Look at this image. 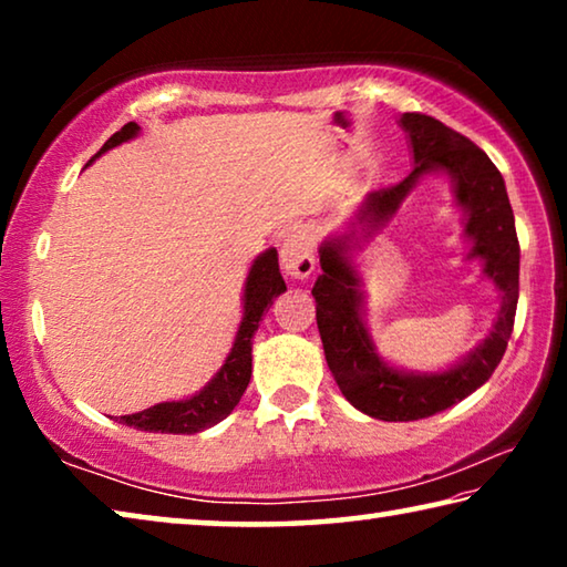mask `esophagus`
Returning <instances> with one entry per match:
<instances>
[{
	"label": "esophagus",
	"mask_w": 567,
	"mask_h": 567,
	"mask_svg": "<svg viewBox=\"0 0 567 567\" xmlns=\"http://www.w3.org/2000/svg\"><path fill=\"white\" fill-rule=\"evenodd\" d=\"M315 252H318V243H315V233L310 227L290 229L280 249L282 270L297 277V280H305L315 270Z\"/></svg>",
	"instance_id": "esophagus-1"
}]
</instances>
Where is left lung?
Instances as JSON below:
<instances>
[{
  "instance_id": "1",
  "label": "left lung",
  "mask_w": 567,
  "mask_h": 567,
  "mask_svg": "<svg viewBox=\"0 0 567 567\" xmlns=\"http://www.w3.org/2000/svg\"><path fill=\"white\" fill-rule=\"evenodd\" d=\"M400 124L410 134L415 167L398 185L368 195L360 219L378 227L398 213L400 203L422 175L435 169L447 172L455 182L457 205L467 213L465 235L473 239L467 257H483V272L497 285L503 300L491 338L463 362L437 375H412L390 368L372 348L360 320V277L344 257L350 237L330 239L320 247L322 275L312 287V297L318 302L324 360L350 405L385 422L430 417L487 382L501 364L513 334L517 292H520V245H517L515 217L503 175L491 157L475 142L427 114L405 112Z\"/></svg>"
}]
</instances>
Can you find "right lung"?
<instances>
[{"mask_svg":"<svg viewBox=\"0 0 567 567\" xmlns=\"http://www.w3.org/2000/svg\"><path fill=\"white\" fill-rule=\"evenodd\" d=\"M140 127L134 122H127L120 132H114L112 137L104 142V147L94 157H100L102 152L122 145V142L132 140ZM94 157L90 162H94ZM285 280L280 275V265H277V249H267L257 257L252 270L247 275L245 282V315L239 322L237 338L233 344V352L227 354L223 368L217 375L209 380L205 390H199L195 398L179 400V402H159V405L134 412V415H122V425L147 430V433H172V435H195L203 430L217 425L219 420H225L229 412L243 398V392L249 385L252 378V338L265 310H270L272 300L280 292H285Z\"/></svg>","mask_w":567,"mask_h":567,"instance_id":"1","label":"right lung"}]
</instances>
